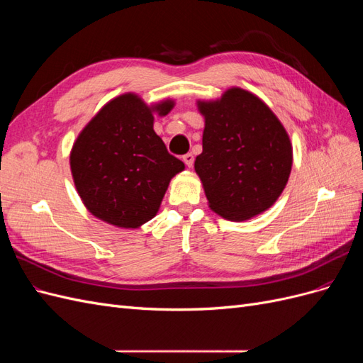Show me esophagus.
I'll use <instances>...</instances> for the list:
<instances>
[{
  "label": "esophagus",
  "mask_w": 363,
  "mask_h": 363,
  "mask_svg": "<svg viewBox=\"0 0 363 363\" xmlns=\"http://www.w3.org/2000/svg\"><path fill=\"white\" fill-rule=\"evenodd\" d=\"M183 162L186 163V167L191 168L192 164H194V155H192V152H188V155H184L183 156Z\"/></svg>",
  "instance_id": "1"
}]
</instances>
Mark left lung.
Returning <instances> with one entry per match:
<instances>
[{
	"instance_id": "left-lung-1",
	"label": "left lung",
	"mask_w": 363,
	"mask_h": 363,
	"mask_svg": "<svg viewBox=\"0 0 363 363\" xmlns=\"http://www.w3.org/2000/svg\"><path fill=\"white\" fill-rule=\"evenodd\" d=\"M203 152L195 159L211 208L242 221L267 211L288 183L292 147L269 107L239 87L219 101L200 103Z\"/></svg>"
}]
</instances>
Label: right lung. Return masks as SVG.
Here are the masks:
<instances>
[{
  "instance_id": "1",
  "label": "right lung",
  "mask_w": 363,
  "mask_h": 363,
  "mask_svg": "<svg viewBox=\"0 0 363 363\" xmlns=\"http://www.w3.org/2000/svg\"><path fill=\"white\" fill-rule=\"evenodd\" d=\"M174 103L156 107L167 115ZM151 108L133 94L107 103L77 138L71 152L75 188L89 212L136 228L159 211L169 180L184 163L152 130Z\"/></svg>"
}]
</instances>
